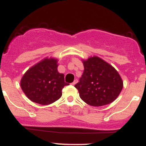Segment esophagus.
Wrapping results in <instances>:
<instances>
[{
  "instance_id": "1",
  "label": "esophagus",
  "mask_w": 146,
  "mask_h": 146,
  "mask_svg": "<svg viewBox=\"0 0 146 146\" xmlns=\"http://www.w3.org/2000/svg\"><path fill=\"white\" fill-rule=\"evenodd\" d=\"M77 82H78V80H77V79H75V80L73 81V82H72L71 84H72V85H75V84H76Z\"/></svg>"
}]
</instances>
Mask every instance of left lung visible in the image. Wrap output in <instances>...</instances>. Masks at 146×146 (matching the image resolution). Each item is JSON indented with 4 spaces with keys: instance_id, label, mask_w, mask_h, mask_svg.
<instances>
[{
    "instance_id": "obj_1",
    "label": "left lung",
    "mask_w": 146,
    "mask_h": 146,
    "mask_svg": "<svg viewBox=\"0 0 146 146\" xmlns=\"http://www.w3.org/2000/svg\"><path fill=\"white\" fill-rule=\"evenodd\" d=\"M84 73L75 85L87 104L101 106L113 102L123 89V81L111 65L98 56L83 60Z\"/></svg>"
}]
</instances>
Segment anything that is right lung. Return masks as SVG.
Masks as SVG:
<instances>
[{
    "instance_id": "1",
    "label": "right lung",
    "mask_w": 146,
    "mask_h": 146,
    "mask_svg": "<svg viewBox=\"0 0 146 146\" xmlns=\"http://www.w3.org/2000/svg\"><path fill=\"white\" fill-rule=\"evenodd\" d=\"M57 59H44L29 68L23 75L20 86L29 99L41 105H48L59 99L64 86V74L57 70Z\"/></svg>"
}]
</instances>
